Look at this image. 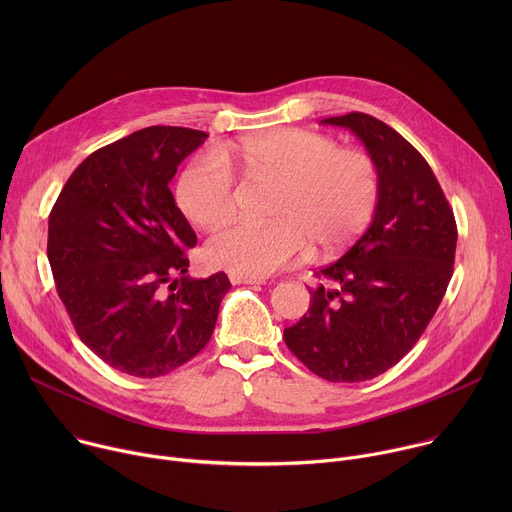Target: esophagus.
<instances>
[{
  "label": "esophagus",
  "mask_w": 512,
  "mask_h": 512,
  "mask_svg": "<svg viewBox=\"0 0 512 512\" xmlns=\"http://www.w3.org/2000/svg\"><path fill=\"white\" fill-rule=\"evenodd\" d=\"M231 283H247V285H261L265 283V277H249V275H237V273H231L229 275Z\"/></svg>",
  "instance_id": "obj_1"
}]
</instances>
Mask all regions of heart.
<instances>
[{"instance_id":"1","label":"heart","mask_w":512,"mask_h":512,"mask_svg":"<svg viewBox=\"0 0 512 512\" xmlns=\"http://www.w3.org/2000/svg\"><path fill=\"white\" fill-rule=\"evenodd\" d=\"M225 154L196 158L178 182V204L200 229H218L235 214V182ZM235 160L243 174L275 186L273 221L239 223L206 245L212 265L263 277L294 261L310 243L334 253L369 225L379 200V170L371 156L342 150L308 129H271L241 139Z\"/></svg>"}]
</instances>
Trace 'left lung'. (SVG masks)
<instances>
[{"instance_id":"8db88e82","label":"left lung","mask_w":512,"mask_h":512,"mask_svg":"<svg viewBox=\"0 0 512 512\" xmlns=\"http://www.w3.org/2000/svg\"><path fill=\"white\" fill-rule=\"evenodd\" d=\"M350 129L379 170L373 223L316 271L310 308L283 330L287 348L332 383L369 381L397 364L440 308L454 273L458 229L429 164L387 123L348 113L322 119Z\"/></svg>"}]
</instances>
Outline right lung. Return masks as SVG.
I'll list each match as a JSON object with an SVG mask.
<instances>
[{"label":"right lung","instance_id":"right-lung-1","mask_svg":"<svg viewBox=\"0 0 512 512\" xmlns=\"http://www.w3.org/2000/svg\"><path fill=\"white\" fill-rule=\"evenodd\" d=\"M208 135L145 127L93 152L48 216V261L81 340L119 373L156 379L210 340L231 287L188 273L196 235L170 182Z\"/></svg>","mask_w":512,"mask_h":512}]
</instances>
